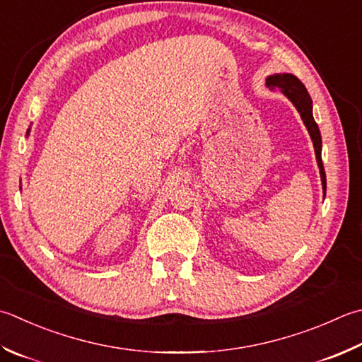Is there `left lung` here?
I'll use <instances>...</instances> for the list:
<instances>
[{"instance_id":"left-lung-1","label":"left lung","mask_w":362,"mask_h":362,"mask_svg":"<svg viewBox=\"0 0 362 362\" xmlns=\"http://www.w3.org/2000/svg\"><path fill=\"white\" fill-rule=\"evenodd\" d=\"M267 86L278 88L281 89L282 94H284L293 106L298 110L300 116L303 119L304 125L310 134V139L314 143V151H315V158L318 163V169H320V177H322V187L323 193H327V175H325L323 163H322V136L320 130H318V125L315 124L314 116H313V100H310V95L308 94L304 84L292 74H274L267 78Z\"/></svg>"}]
</instances>
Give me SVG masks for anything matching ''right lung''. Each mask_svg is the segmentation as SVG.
Listing matches in <instances>:
<instances>
[{"mask_svg": "<svg viewBox=\"0 0 362 362\" xmlns=\"http://www.w3.org/2000/svg\"><path fill=\"white\" fill-rule=\"evenodd\" d=\"M26 134H30V130H28V133Z\"/></svg>", "mask_w": 362, "mask_h": 362, "instance_id": "right-lung-1", "label": "right lung"}]
</instances>
